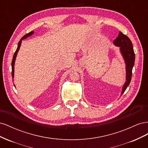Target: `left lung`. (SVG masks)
<instances>
[{"label":"left lung","instance_id":"8db88e82","mask_svg":"<svg viewBox=\"0 0 148 148\" xmlns=\"http://www.w3.org/2000/svg\"><path fill=\"white\" fill-rule=\"evenodd\" d=\"M113 43L114 45L120 47V51L122 54L126 66V82H125L122 87V96L131 82L132 69L135 64V55L134 53L133 44L132 41L126 35L120 32L117 38H116Z\"/></svg>","mask_w":148,"mask_h":148}]
</instances>
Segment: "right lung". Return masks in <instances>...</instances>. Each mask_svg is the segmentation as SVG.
Returning a JSON list of instances; mask_svg holds the SVG:
<instances>
[{"mask_svg":"<svg viewBox=\"0 0 148 148\" xmlns=\"http://www.w3.org/2000/svg\"><path fill=\"white\" fill-rule=\"evenodd\" d=\"M34 34V31H31L30 33L26 34V35H25L23 37H22V38L20 39V41L18 42V47H17V49L16 50L14 53V55H13V59H12V79H13V78H14V66H15V60H16V56H17V53L18 52V51L19 49L20 48V46H21V42H22V40H23L26 38H27L28 37L30 36L33 35ZM14 86L15 87V85L14 84Z\"/></svg>","mask_w":148,"mask_h":148,"instance_id":"obj_1","label":"right lung"}]
</instances>
